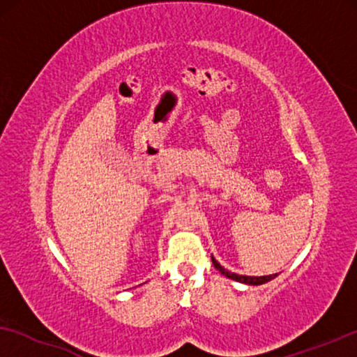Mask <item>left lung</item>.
<instances>
[{"mask_svg":"<svg viewBox=\"0 0 357 357\" xmlns=\"http://www.w3.org/2000/svg\"><path fill=\"white\" fill-rule=\"evenodd\" d=\"M211 260H213V265L216 270H219V273L221 275H224L226 278H229V280H236L238 282H245V284H252V286H258V284H265V282L271 281L273 278H275L276 275H270V276H242V275H236V273H231L227 270H224V268L219 265V263L214 260V257L211 255Z\"/></svg>","mask_w":357,"mask_h":357,"instance_id":"8db88e82","label":"left lung"}]
</instances>
